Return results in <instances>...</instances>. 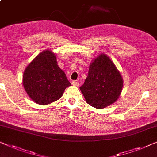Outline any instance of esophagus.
<instances>
[{
  "instance_id": "34e87169",
  "label": "esophagus",
  "mask_w": 157,
  "mask_h": 157,
  "mask_svg": "<svg viewBox=\"0 0 157 157\" xmlns=\"http://www.w3.org/2000/svg\"><path fill=\"white\" fill-rule=\"evenodd\" d=\"M72 85L73 86H79V83L77 82L76 81H72Z\"/></svg>"
}]
</instances>
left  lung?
<instances>
[{
	"label": "left lung",
	"mask_w": 157,
	"mask_h": 157,
	"mask_svg": "<svg viewBox=\"0 0 157 157\" xmlns=\"http://www.w3.org/2000/svg\"><path fill=\"white\" fill-rule=\"evenodd\" d=\"M123 80L109 56L101 53L90 65L88 76L80 86L86 103L96 109L113 104L120 97Z\"/></svg>",
	"instance_id": "obj_1"
}]
</instances>
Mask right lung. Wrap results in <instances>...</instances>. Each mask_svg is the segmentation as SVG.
<instances>
[{
    "mask_svg": "<svg viewBox=\"0 0 157 157\" xmlns=\"http://www.w3.org/2000/svg\"><path fill=\"white\" fill-rule=\"evenodd\" d=\"M22 83L29 97L36 104L46 105L59 99L71 84L58 67L56 55L45 50L26 67Z\"/></svg>",
    "mask_w": 157,
    "mask_h": 157,
    "instance_id": "right-lung-1",
    "label": "right lung"
}]
</instances>
